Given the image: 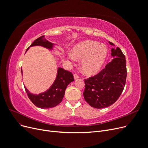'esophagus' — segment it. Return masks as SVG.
<instances>
[{"instance_id":"1","label":"esophagus","mask_w":148,"mask_h":148,"mask_svg":"<svg viewBox=\"0 0 148 148\" xmlns=\"http://www.w3.org/2000/svg\"><path fill=\"white\" fill-rule=\"evenodd\" d=\"M74 79L75 80V79H79V76L77 75V74H74Z\"/></svg>"}]
</instances>
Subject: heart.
<instances>
[{
    "label": "heart",
    "instance_id": "b5f03b06",
    "mask_svg": "<svg viewBox=\"0 0 148 148\" xmlns=\"http://www.w3.org/2000/svg\"><path fill=\"white\" fill-rule=\"evenodd\" d=\"M107 56V49L103 44L92 41H85L75 45L73 49V54L69 57L72 60H81L80 68L86 75H92L98 73L103 66Z\"/></svg>",
    "mask_w": 148,
    "mask_h": 148
}]
</instances>
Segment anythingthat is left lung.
I'll use <instances>...</instances> for the list:
<instances>
[{
    "instance_id": "obj_1",
    "label": "left lung",
    "mask_w": 148,
    "mask_h": 148,
    "mask_svg": "<svg viewBox=\"0 0 148 148\" xmlns=\"http://www.w3.org/2000/svg\"><path fill=\"white\" fill-rule=\"evenodd\" d=\"M108 42L114 46L112 42ZM111 51L113 60L98 74L84 79V99L96 108H103L114 104L125 85L127 74L125 56L119 47L112 48Z\"/></svg>"
}]
</instances>
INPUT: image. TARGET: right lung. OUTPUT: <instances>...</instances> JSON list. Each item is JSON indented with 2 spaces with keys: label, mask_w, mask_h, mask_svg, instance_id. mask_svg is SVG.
I'll return each mask as SVG.
<instances>
[{
  "label": "right lung",
  "mask_w": 148,
  "mask_h": 148,
  "mask_svg": "<svg viewBox=\"0 0 148 148\" xmlns=\"http://www.w3.org/2000/svg\"><path fill=\"white\" fill-rule=\"evenodd\" d=\"M36 45L52 50L54 44L47 40L43 35L35 40L30 47ZM30 47L27 49L26 51ZM21 74H23L22 69ZM74 80L73 75L71 72L62 68H58L56 80L47 90L40 94L35 95L31 94L25 86V89L29 98L34 105L41 108H49L56 107L61 103L67 86Z\"/></svg>",
  "instance_id": "right-lung-1"
}]
</instances>
